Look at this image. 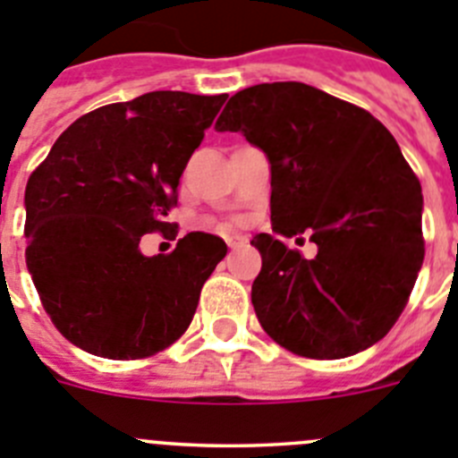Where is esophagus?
<instances>
[{
    "mask_svg": "<svg viewBox=\"0 0 458 458\" xmlns=\"http://www.w3.org/2000/svg\"><path fill=\"white\" fill-rule=\"evenodd\" d=\"M226 242H229V248H232V250H238V248H245V242H248V241H245V238H229V241H226Z\"/></svg>",
    "mask_w": 458,
    "mask_h": 458,
    "instance_id": "obj_1",
    "label": "esophagus"
}]
</instances>
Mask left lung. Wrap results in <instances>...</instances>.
<instances>
[{
    "instance_id": "obj_1",
    "label": "left lung",
    "mask_w": 458,
    "mask_h": 458,
    "mask_svg": "<svg viewBox=\"0 0 458 458\" xmlns=\"http://www.w3.org/2000/svg\"><path fill=\"white\" fill-rule=\"evenodd\" d=\"M216 131L241 132L270 163L275 236L252 238L261 327L291 353L317 360L380 342L424 259L422 188L390 131L367 109L302 82L242 89ZM301 233L318 242L314 259L284 245Z\"/></svg>"
}]
</instances>
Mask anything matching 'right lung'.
Here are the masks:
<instances>
[{"label":"right lung","mask_w":458,"mask_h":458,"mask_svg":"<svg viewBox=\"0 0 458 458\" xmlns=\"http://www.w3.org/2000/svg\"><path fill=\"white\" fill-rule=\"evenodd\" d=\"M225 100L151 91L93 109L27 181V268L56 330L87 353L148 358L188 330L225 241L194 232L157 257L140 241L169 226L181 174Z\"/></svg>","instance_id":"obj_1"}]
</instances>
